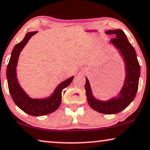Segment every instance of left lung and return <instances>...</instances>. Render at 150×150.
<instances>
[{"mask_svg":"<svg viewBox=\"0 0 150 150\" xmlns=\"http://www.w3.org/2000/svg\"><path fill=\"white\" fill-rule=\"evenodd\" d=\"M105 33L116 38L110 40V44L117 49L124 60L126 71L124 85L118 96L106 101L94 97L87 78L85 89L89 106L100 113L110 115L118 113L125 109L134 99L138 89L141 69L134 48L128 42L124 32L121 29H115L106 30Z\"/></svg>","mask_w":150,"mask_h":150,"instance_id":"left-lung-1","label":"left lung"}]
</instances>
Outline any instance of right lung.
Masks as SVG:
<instances>
[{"label":"right lung","instance_id":"1","mask_svg":"<svg viewBox=\"0 0 150 150\" xmlns=\"http://www.w3.org/2000/svg\"><path fill=\"white\" fill-rule=\"evenodd\" d=\"M38 31L28 32L23 40L14 46L7 69V79L9 91L15 104L24 112L32 116H42L54 112L61 102L62 90L70 85L74 76H71L61 83L48 97L32 98L29 97L18 83L16 73L20 54L28 40Z\"/></svg>","mask_w":150,"mask_h":150}]
</instances>
